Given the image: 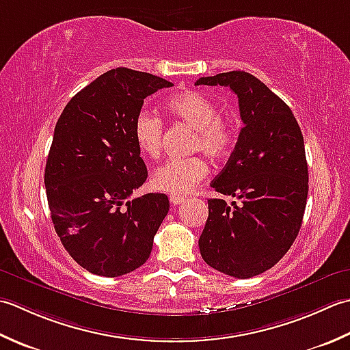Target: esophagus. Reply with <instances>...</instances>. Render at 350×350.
I'll return each instance as SVG.
<instances>
[{"label": "esophagus", "instance_id": "esophagus-1", "mask_svg": "<svg viewBox=\"0 0 350 350\" xmlns=\"http://www.w3.org/2000/svg\"><path fill=\"white\" fill-rule=\"evenodd\" d=\"M169 201H170V204H172V205H180V204H183L185 201V198L181 196V195H172V196L169 198Z\"/></svg>", "mask_w": 350, "mask_h": 350}]
</instances>
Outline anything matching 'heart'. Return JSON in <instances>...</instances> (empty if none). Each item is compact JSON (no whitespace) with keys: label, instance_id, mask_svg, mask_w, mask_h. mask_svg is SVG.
Segmentation results:
<instances>
[{"label":"heart","instance_id":"heart-1","mask_svg":"<svg viewBox=\"0 0 350 350\" xmlns=\"http://www.w3.org/2000/svg\"><path fill=\"white\" fill-rule=\"evenodd\" d=\"M166 110L180 122L195 130L190 151L201 149L213 160L230 154L237 137L234 120L219 115L217 104L196 90H183L166 101ZM133 137L139 151L149 159L161 152L163 122L152 113L142 111L133 125ZM208 174V165L201 157L170 159L155 169L152 184L166 193H189Z\"/></svg>","mask_w":350,"mask_h":350}]
</instances>
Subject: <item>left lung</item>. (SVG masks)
Wrapping results in <instances>:
<instances>
[{
    "mask_svg": "<svg viewBox=\"0 0 350 350\" xmlns=\"http://www.w3.org/2000/svg\"><path fill=\"white\" fill-rule=\"evenodd\" d=\"M195 84L230 88L245 124L230 160L211 181L239 202L208 199L199 251L219 272L252 278L273 267L301 230L308 196L304 135L290 107L245 70L202 77Z\"/></svg>",
    "mask_w": 350,
    "mask_h": 350,
    "instance_id": "left-lung-1",
    "label": "left lung"
}]
</instances>
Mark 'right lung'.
Returning a JSON list of instances; mask_svg holds the SVG:
<instances>
[{"label":"right lung","mask_w":350,"mask_h":350,"mask_svg":"<svg viewBox=\"0 0 350 350\" xmlns=\"http://www.w3.org/2000/svg\"><path fill=\"white\" fill-rule=\"evenodd\" d=\"M172 85L111 69L78 92L57 120L45 167L48 206L62 245L90 273L122 276L151 255L169 199L148 193L125 201L148 178L133 125L145 98Z\"/></svg>","instance_id":"1"}]
</instances>
